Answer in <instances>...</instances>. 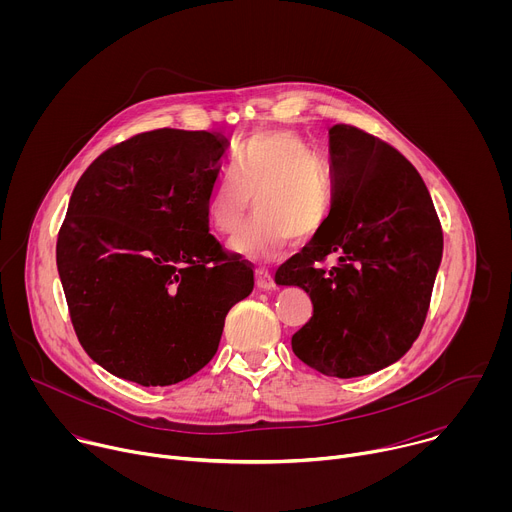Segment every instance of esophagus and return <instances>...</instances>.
<instances>
[{"instance_id":"esophagus-1","label":"esophagus","mask_w":512,"mask_h":512,"mask_svg":"<svg viewBox=\"0 0 512 512\" xmlns=\"http://www.w3.org/2000/svg\"><path fill=\"white\" fill-rule=\"evenodd\" d=\"M257 287L263 291L275 289V281L267 269H257Z\"/></svg>"}]
</instances>
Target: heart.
<instances>
[{"mask_svg":"<svg viewBox=\"0 0 512 512\" xmlns=\"http://www.w3.org/2000/svg\"><path fill=\"white\" fill-rule=\"evenodd\" d=\"M251 196L259 216L231 241V249L245 259L271 263L291 237L310 243L322 233L334 206L332 174L298 133L265 131L243 145L231 174L212 190L206 208L210 227L233 235L245 221Z\"/></svg>","mask_w":512,"mask_h":512,"instance_id":"obj_1","label":"heart"}]
</instances>
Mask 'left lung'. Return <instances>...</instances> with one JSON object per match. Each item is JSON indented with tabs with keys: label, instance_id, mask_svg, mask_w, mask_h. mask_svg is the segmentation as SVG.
<instances>
[{
	"label": "left lung",
	"instance_id": "obj_1",
	"mask_svg": "<svg viewBox=\"0 0 512 512\" xmlns=\"http://www.w3.org/2000/svg\"><path fill=\"white\" fill-rule=\"evenodd\" d=\"M328 135L332 214L275 283L306 289L314 304L291 336L296 356L322 375L352 379L389 367L417 340L444 233L421 176L395 148L344 123ZM328 256L330 270L321 265Z\"/></svg>",
	"mask_w": 512,
	"mask_h": 512
}]
</instances>
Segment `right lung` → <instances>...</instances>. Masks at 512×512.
I'll return each instance as SVG.
<instances>
[{
    "label": "right lung",
    "mask_w": 512,
    "mask_h": 512,
    "mask_svg": "<svg viewBox=\"0 0 512 512\" xmlns=\"http://www.w3.org/2000/svg\"><path fill=\"white\" fill-rule=\"evenodd\" d=\"M229 139L156 129L103 152L72 190L56 265L72 326L111 375L176 385L216 354L253 271L208 233Z\"/></svg>",
    "instance_id": "right-lung-1"
}]
</instances>
